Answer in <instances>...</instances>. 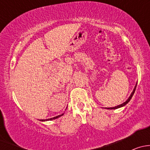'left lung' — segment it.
<instances>
[{
	"mask_svg": "<svg viewBox=\"0 0 150 150\" xmlns=\"http://www.w3.org/2000/svg\"><path fill=\"white\" fill-rule=\"evenodd\" d=\"M136 88H137V85H136V86H135V88H134V91H133V92H132V93H131V96H129V98H128V99H127V100L125 101V102H124V103L121 104H120V105H117V106H116V107H110V108H107V109H110V110H114V109H117V108H120V107H123V106H125V104H128V102H129V101L131 100V98H132V96H133V95H134V92H135Z\"/></svg>",
	"mask_w": 150,
	"mask_h": 150,
	"instance_id": "8db88e82",
	"label": "left lung"
}]
</instances>
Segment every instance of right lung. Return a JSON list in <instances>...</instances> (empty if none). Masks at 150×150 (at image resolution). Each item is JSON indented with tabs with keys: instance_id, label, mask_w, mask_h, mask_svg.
I'll list each match as a JSON object with an SVG mask.
<instances>
[{
	"instance_id": "right-lung-1",
	"label": "right lung",
	"mask_w": 150,
	"mask_h": 150,
	"mask_svg": "<svg viewBox=\"0 0 150 150\" xmlns=\"http://www.w3.org/2000/svg\"><path fill=\"white\" fill-rule=\"evenodd\" d=\"M62 115H63V114H62V115H59L57 116V117H52V118L48 119V120H41V121H45V120H54V119H57V118H58V117H61V116H62Z\"/></svg>"
}]
</instances>
